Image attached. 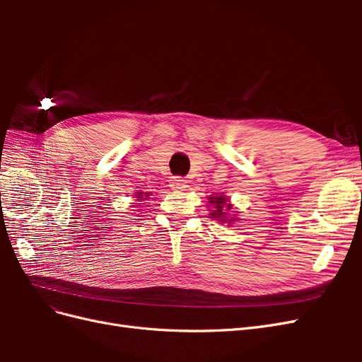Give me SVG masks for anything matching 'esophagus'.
<instances>
[{"label": "esophagus", "mask_w": 362, "mask_h": 362, "mask_svg": "<svg viewBox=\"0 0 362 362\" xmlns=\"http://www.w3.org/2000/svg\"><path fill=\"white\" fill-rule=\"evenodd\" d=\"M170 189L172 190H177V192H181V190H185V187H187V181H185L184 178L181 177H173L170 180Z\"/></svg>", "instance_id": "34e87169"}]
</instances>
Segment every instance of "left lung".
Segmentation results:
<instances>
[{"mask_svg":"<svg viewBox=\"0 0 362 362\" xmlns=\"http://www.w3.org/2000/svg\"><path fill=\"white\" fill-rule=\"evenodd\" d=\"M211 201H208L211 205H213V213L211 216L218 218L221 222H233L234 218H225V217H229V211L233 210L231 204H229V199L223 198V196H210Z\"/></svg>","mask_w":362,"mask_h":362,"instance_id":"8db88e82","label":"left lung"}]
</instances>
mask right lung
<instances>
[{
    "mask_svg": "<svg viewBox=\"0 0 362 362\" xmlns=\"http://www.w3.org/2000/svg\"><path fill=\"white\" fill-rule=\"evenodd\" d=\"M148 193H144V192H139L137 193V196H136V198H137V201H141V199H146V198H144V196H146Z\"/></svg>",
    "mask_w": 362,
    "mask_h": 362,
    "instance_id": "obj_1",
    "label": "right lung"
}]
</instances>
